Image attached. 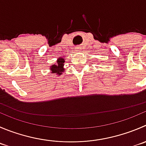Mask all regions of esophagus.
<instances>
[{
    "instance_id": "obj_1",
    "label": "esophagus",
    "mask_w": 146,
    "mask_h": 146,
    "mask_svg": "<svg viewBox=\"0 0 146 146\" xmlns=\"http://www.w3.org/2000/svg\"><path fill=\"white\" fill-rule=\"evenodd\" d=\"M76 50H77L78 52H80V47L76 48Z\"/></svg>"
}]
</instances>
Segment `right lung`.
Instances as JSON below:
<instances>
[{
    "mask_svg": "<svg viewBox=\"0 0 146 146\" xmlns=\"http://www.w3.org/2000/svg\"><path fill=\"white\" fill-rule=\"evenodd\" d=\"M65 59L63 57H60L57 59L56 63L55 64H53L50 67V70L51 71V73H54V74L60 76L62 73L64 72V63H65Z\"/></svg>",
    "mask_w": 146,
    "mask_h": 146,
    "instance_id": "obj_1",
    "label": "right lung"
}]
</instances>
